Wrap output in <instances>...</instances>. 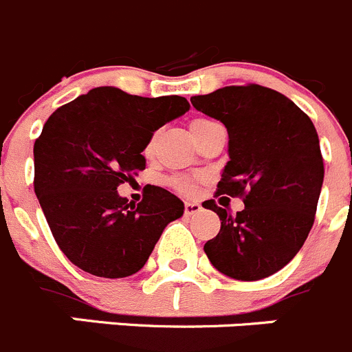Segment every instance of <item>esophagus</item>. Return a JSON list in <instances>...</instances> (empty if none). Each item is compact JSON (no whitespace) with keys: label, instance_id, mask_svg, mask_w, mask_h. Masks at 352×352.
<instances>
[{"label":"esophagus","instance_id":"34e87169","mask_svg":"<svg viewBox=\"0 0 352 352\" xmlns=\"http://www.w3.org/2000/svg\"><path fill=\"white\" fill-rule=\"evenodd\" d=\"M202 209L201 204H197V202H185V214H195V212H199Z\"/></svg>","mask_w":352,"mask_h":352}]
</instances>
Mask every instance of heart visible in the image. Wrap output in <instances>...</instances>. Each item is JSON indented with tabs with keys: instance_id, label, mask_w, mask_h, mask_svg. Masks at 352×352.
I'll list each match as a JSON object with an SVG mask.
<instances>
[{
	"instance_id": "heart-1",
	"label": "heart",
	"mask_w": 352,
	"mask_h": 352,
	"mask_svg": "<svg viewBox=\"0 0 352 352\" xmlns=\"http://www.w3.org/2000/svg\"><path fill=\"white\" fill-rule=\"evenodd\" d=\"M208 124V120H193L192 124H190V129H192V134L195 131H197L199 127H202V125ZM155 148V136L151 138L150 141H148L146 148H144V153L146 155H151V151H153ZM170 185L174 186V188L178 190V192L182 193H193V190H195V185H197V179L195 178H188V176H174L173 179H170Z\"/></svg>"
}]
</instances>
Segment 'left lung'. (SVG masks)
<instances>
[{"mask_svg": "<svg viewBox=\"0 0 352 352\" xmlns=\"http://www.w3.org/2000/svg\"><path fill=\"white\" fill-rule=\"evenodd\" d=\"M190 101L228 132L230 160L216 195L244 202L237 214L214 201L202 204L221 220L218 235L204 244L209 262L239 281L272 276L300 251L314 223L324 178L314 124L281 92L256 83Z\"/></svg>", "mask_w": 352, "mask_h": 352, "instance_id": "8db88e82", "label": "left lung"}]
</instances>
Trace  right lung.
<instances>
[{
  "instance_id": "right-lung-1",
  "label": "right lung",
  "mask_w": 352,
  "mask_h": 352,
  "mask_svg": "<svg viewBox=\"0 0 352 352\" xmlns=\"http://www.w3.org/2000/svg\"><path fill=\"white\" fill-rule=\"evenodd\" d=\"M188 109L182 96L98 87L48 117L34 143V193L71 263L108 279L143 269L185 204L160 186H144L140 204L117 188L146 167L143 150L153 132Z\"/></svg>"
}]
</instances>
